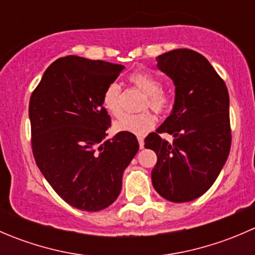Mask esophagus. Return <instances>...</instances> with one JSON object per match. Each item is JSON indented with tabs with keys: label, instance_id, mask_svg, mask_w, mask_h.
<instances>
[{
	"label": "esophagus",
	"instance_id": "34e87169",
	"mask_svg": "<svg viewBox=\"0 0 255 255\" xmlns=\"http://www.w3.org/2000/svg\"><path fill=\"white\" fill-rule=\"evenodd\" d=\"M138 143H139V148L143 149L144 148V138L138 137Z\"/></svg>",
	"mask_w": 255,
	"mask_h": 255
}]
</instances>
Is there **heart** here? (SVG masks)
Here are the masks:
<instances>
[{"mask_svg": "<svg viewBox=\"0 0 255 255\" xmlns=\"http://www.w3.org/2000/svg\"><path fill=\"white\" fill-rule=\"evenodd\" d=\"M128 81L137 90L144 94L142 110L150 109L158 115H165L173 106V95L161 87L156 76L145 71H134L128 76ZM104 107L111 115L118 116L122 111V87L118 82H111L102 95ZM156 118L150 111H143L137 115H123L113 123L117 132L145 134L155 127Z\"/></svg>", "mask_w": 255, "mask_h": 255, "instance_id": "b5f03b06", "label": "heart"}]
</instances>
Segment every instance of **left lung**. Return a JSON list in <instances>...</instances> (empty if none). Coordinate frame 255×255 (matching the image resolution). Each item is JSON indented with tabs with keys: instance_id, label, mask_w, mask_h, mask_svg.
<instances>
[{
	"instance_id": "8db88e82",
	"label": "left lung",
	"mask_w": 255,
	"mask_h": 255,
	"mask_svg": "<svg viewBox=\"0 0 255 255\" xmlns=\"http://www.w3.org/2000/svg\"><path fill=\"white\" fill-rule=\"evenodd\" d=\"M156 61L173 79L175 105L165 122L144 139V146L158 158L151 182L168 201L187 202L212 186L228 158L230 96L222 78L196 51L175 49ZM161 132L174 135L173 143L164 141Z\"/></svg>"
}]
</instances>
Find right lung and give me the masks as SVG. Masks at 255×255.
<instances>
[{"mask_svg": "<svg viewBox=\"0 0 255 255\" xmlns=\"http://www.w3.org/2000/svg\"><path fill=\"white\" fill-rule=\"evenodd\" d=\"M125 66L69 55L45 70L29 100L32 150L54 191L70 206L95 212L116 201L139 149L132 133L105 140L111 117L106 87Z\"/></svg>", "mask_w": 255, "mask_h": 255, "instance_id": "obj_1", "label": "right lung"}]
</instances>
